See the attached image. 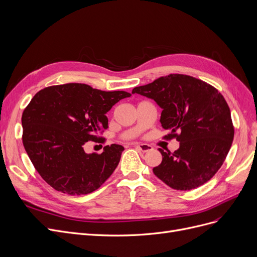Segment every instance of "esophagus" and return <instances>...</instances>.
I'll return each mask as SVG.
<instances>
[{
	"label": "esophagus",
	"instance_id": "esophagus-1",
	"mask_svg": "<svg viewBox=\"0 0 257 257\" xmlns=\"http://www.w3.org/2000/svg\"><path fill=\"white\" fill-rule=\"evenodd\" d=\"M135 148L138 151L143 152V153H146V152L153 150V146L151 144H146V143H137V144H135Z\"/></svg>",
	"mask_w": 257,
	"mask_h": 257
}]
</instances>
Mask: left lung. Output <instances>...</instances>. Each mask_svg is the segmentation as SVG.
<instances>
[{
    "instance_id": "8db88e82",
    "label": "left lung",
    "mask_w": 257,
    "mask_h": 257,
    "mask_svg": "<svg viewBox=\"0 0 257 257\" xmlns=\"http://www.w3.org/2000/svg\"><path fill=\"white\" fill-rule=\"evenodd\" d=\"M162 108L160 122L180 148L164 152L154 174L177 190H190L208 182L223 165L234 137L230 108L214 87L183 74H169L133 89Z\"/></svg>"
}]
</instances>
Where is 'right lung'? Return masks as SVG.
Wrapping results in <instances>:
<instances>
[{
  "label": "right lung",
  "mask_w": 257,
  "mask_h": 257,
  "mask_svg": "<svg viewBox=\"0 0 257 257\" xmlns=\"http://www.w3.org/2000/svg\"><path fill=\"white\" fill-rule=\"evenodd\" d=\"M124 91L105 92L84 83L48 87L34 95L22 116L23 144L41 177L55 190L70 195L98 189L116 169L124 148L104 146L87 154L83 145L100 141L107 128L105 114Z\"/></svg>",
  "instance_id": "obj_1"
}]
</instances>
